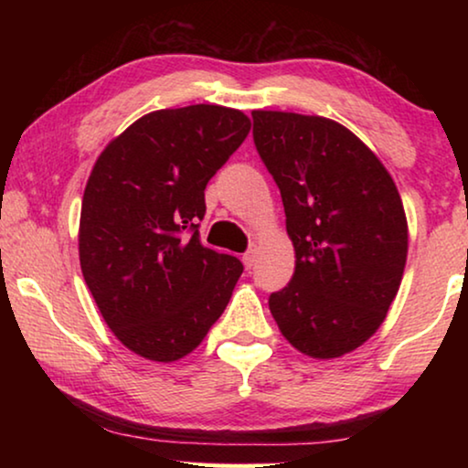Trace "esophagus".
<instances>
[{
	"instance_id": "obj_1",
	"label": "esophagus",
	"mask_w": 468,
	"mask_h": 468,
	"mask_svg": "<svg viewBox=\"0 0 468 468\" xmlns=\"http://www.w3.org/2000/svg\"><path fill=\"white\" fill-rule=\"evenodd\" d=\"M242 261H245L247 268H251L255 264V249H249V251L242 255Z\"/></svg>"
}]
</instances>
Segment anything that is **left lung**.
<instances>
[{
	"mask_svg": "<svg viewBox=\"0 0 468 468\" xmlns=\"http://www.w3.org/2000/svg\"><path fill=\"white\" fill-rule=\"evenodd\" d=\"M253 143L281 191L296 271L268 306L311 357L360 347L388 315L407 261L399 189L373 151L336 121L253 111Z\"/></svg>",
	"mask_w": 468,
	"mask_h": 468,
	"instance_id": "obj_1",
	"label": "left lung"
}]
</instances>
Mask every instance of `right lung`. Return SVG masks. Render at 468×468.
<instances>
[{
	"mask_svg": "<svg viewBox=\"0 0 468 468\" xmlns=\"http://www.w3.org/2000/svg\"><path fill=\"white\" fill-rule=\"evenodd\" d=\"M251 130L234 108L144 114L101 151L80 208L85 283L114 336L153 362L194 351L232 298L239 258L200 242L204 189Z\"/></svg>",
	"mask_w": 468,
	"mask_h": 468,
	"instance_id": "obj_1",
	"label": "right lung"
}]
</instances>
